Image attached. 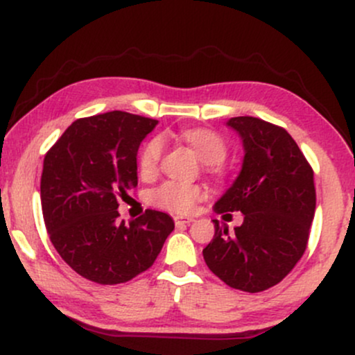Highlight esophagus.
<instances>
[{"instance_id": "obj_1", "label": "esophagus", "mask_w": 355, "mask_h": 355, "mask_svg": "<svg viewBox=\"0 0 355 355\" xmlns=\"http://www.w3.org/2000/svg\"><path fill=\"white\" fill-rule=\"evenodd\" d=\"M175 225H189L190 222H193V218H185V217H175Z\"/></svg>"}]
</instances>
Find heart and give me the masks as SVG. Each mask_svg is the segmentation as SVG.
<instances>
[{"label":"heart","instance_id":"1","mask_svg":"<svg viewBox=\"0 0 355 355\" xmlns=\"http://www.w3.org/2000/svg\"><path fill=\"white\" fill-rule=\"evenodd\" d=\"M180 138L205 162L207 172L214 177H222V162L227 157V144L217 132L207 128H187L180 133ZM162 153H164L162 138H152L150 141H146L140 155H138V168L144 177H152L157 173ZM205 197L207 190L202 185L175 180L162 183L150 195L153 205L178 215L190 214L195 209V205Z\"/></svg>","mask_w":355,"mask_h":355}]
</instances>
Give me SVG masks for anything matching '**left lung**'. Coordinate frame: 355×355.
I'll use <instances>...</instances> for the list:
<instances>
[{
  "label": "left lung",
  "mask_w": 355,
  "mask_h": 355,
  "mask_svg": "<svg viewBox=\"0 0 355 355\" xmlns=\"http://www.w3.org/2000/svg\"><path fill=\"white\" fill-rule=\"evenodd\" d=\"M227 125L237 130L245 157L214 209L242 211L243 223L229 232L214 220L203 259L232 288L255 294L279 284L307 248L315 211L313 170L282 126L254 116L230 118Z\"/></svg>",
  "instance_id": "obj_1"
}]
</instances>
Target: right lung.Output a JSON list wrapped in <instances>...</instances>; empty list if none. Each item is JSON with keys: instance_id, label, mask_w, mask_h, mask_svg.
I'll return each instance as SVG.
<instances>
[{"instance_id": "obj_1", "label": "right lung", "mask_w": 355, "mask_h": 355, "mask_svg": "<svg viewBox=\"0 0 355 355\" xmlns=\"http://www.w3.org/2000/svg\"><path fill=\"white\" fill-rule=\"evenodd\" d=\"M157 123L126 112L80 118L44 155L40 189L48 235L61 259L95 284H123L145 272L175 229L157 210L130 225L118 218V197L138 185V146Z\"/></svg>"}]
</instances>
